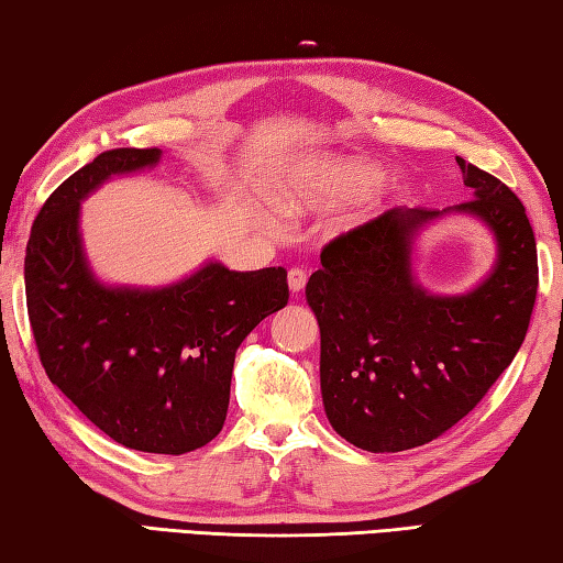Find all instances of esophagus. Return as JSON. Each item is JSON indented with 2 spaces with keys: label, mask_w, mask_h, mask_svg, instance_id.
I'll use <instances>...</instances> for the list:
<instances>
[{
  "label": "esophagus",
  "mask_w": 563,
  "mask_h": 563,
  "mask_svg": "<svg viewBox=\"0 0 563 563\" xmlns=\"http://www.w3.org/2000/svg\"><path fill=\"white\" fill-rule=\"evenodd\" d=\"M287 279H289V289L294 294H299V291H303V287H307L309 274L303 272V269H299V266H291L289 274H287Z\"/></svg>",
  "instance_id": "esophagus-1"
}]
</instances>
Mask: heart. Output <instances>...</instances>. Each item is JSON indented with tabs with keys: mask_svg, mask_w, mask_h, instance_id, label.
<instances>
[{
	"mask_svg": "<svg viewBox=\"0 0 563 563\" xmlns=\"http://www.w3.org/2000/svg\"><path fill=\"white\" fill-rule=\"evenodd\" d=\"M380 180L376 167L363 163H339L311 177L309 185L294 187L291 192L282 195V207L289 212H301L317 205H336L343 200H353L368 192Z\"/></svg>",
	"mask_w": 563,
	"mask_h": 563,
	"instance_id": "obj_1",
	"label": "heart"
}]
</instances>
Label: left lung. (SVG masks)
Here are the masks:
<instances>
[{
    "label": "left lung",
    "mask_w": 563,
    "mask_h": 563,
    "mask_svg": "<svg viewBox=\"0 0 563 563\" xmlns=\"http://www.w3.org/2000/svg\"><path fill=\"white\" fill-rule=\"evenodd\" d=\"M499 260L465 297H432L412 282L410 244L440 210L393 207L321 250L307 301L321 329V396L351 445L400 452L440 438L487 396L515 361L537 301V242L525 205L495 175L457 157ZM450 212V210H445Z\"/></svg>",
    "instance_id": "left-lung-1"
}]
</instances>
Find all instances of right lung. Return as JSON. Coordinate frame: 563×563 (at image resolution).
Wrapping results in <instances>:
<instances>
[{
  "instance_id": "obj_1",
  "label": "right lung",
  "mask_w": 563,
  "mask_h": 563,
  "mask_svg": "<svg viewBox=\"0 0 563 563\" xmlns=\"http://www.w3.org/2000/svg\"><path fill=\"white\" fill-rule=\"evenodd\" d=\"M161 161L115 147L48 195L24 260L26 309L48 380L121 445L183 455L217 438L230 406L234 353L287 307L284 266L230 272L210 262L165 289H111L88 272L78 202L118 173Z\"/></svg>"
}]
</instances>
